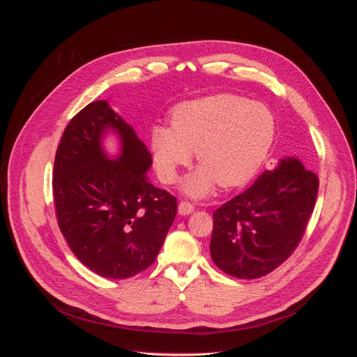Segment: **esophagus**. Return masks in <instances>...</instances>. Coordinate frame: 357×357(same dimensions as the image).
<instances>
[{"label":"esophagus","instance_id":"1","mask_svg":"<svg viewBox=\"0 0 357 357\" xmlns=\"http://www.w3.org/2000/svg\"><path fill=\"white\" fill-rule=\"evenodd\" d=\"M195 210L194 205L191 202H186V201H181L179 202V207H178V211L181 215H190L192 214Z\"/></svg>","mask_w":357,"mask_h":357}]
</instances>
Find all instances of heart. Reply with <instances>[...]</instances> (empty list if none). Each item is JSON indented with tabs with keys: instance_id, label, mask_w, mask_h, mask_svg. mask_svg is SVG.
<instances>
[{
	"instance_id": "1",
	"label": "heart",
	"mask_w": 357,
	"mask_h": 357,
	"mask_svg": "<svg viewBox=\"0 0 357 357\" xmlns=\"http://www.w3.org/2000/svg\"><path fill=\"white\" fill-rule=\"evenodd\" d=\"M271 109L246 98L222 93L176 107L171 127L150 130L155 169L159 179L174 183L179 167L195 152L201 165L182 183L186 195L207 197L215 182L233 188L249 181L265 162L275 139Z\"/></svg>"
}]
</instances>
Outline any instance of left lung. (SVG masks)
Here are the masks:
<instances>
[{
  "label": "left lung",
  "instance_id": "8db88e82",
  "mask_svg": "<svg viewBox=\"0 0 357 357\" xmlns=\"http://www.w3.org/2000/svg\"><path fill=\"white\" fill-rule=\"evenodd\" d=\"M317 192L318 178L301 160L280 159L273 171L214 211V264L240 279L271 273L301 241Z\"/></svg>",
  "mask_w": 357,
  "mask_h": 357
}]
</instances>
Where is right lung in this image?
<instances>
[{
    "label": "right lung",
    "instance_id": "obj_1",
    "mask_svg": "<svg viewBox=\"0 0 357 357\" xmlns=\"http://www.w3.org/2000/svg\"><path fill=\"white\" fill-rule=\"evenodd\" d=\"M112 132L121 149H103ZM152 155L135 128L93 101L66 126L53 167L56 217L73 255L102 278L126 279L153 264L176 215V198L150 183Z\"/></svg>",
    "mask_w": 357,
    "mask_h": 357
}]
</instances>
